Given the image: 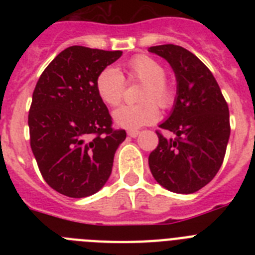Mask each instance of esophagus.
<instances>
[{
    "label": "esophagus",
    "instance_id": "34e87169",
    "mask_svg": "<svg viewBox=\"0 0 255 255\" xmlns=\"http://www.w3.org/2000/svg\"><path fill=\"white\" fill-rule=\"evenodd\" d=\"M139 134H140V131H138V130H130V131H128V135L131 136V138H136Z\"/></svg>",
    "mask_w": 255,
    "mask_h": 255
}]
</instances>
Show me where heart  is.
Segmentation results:
<instances>
[{
	"label": "heart",
	"mask_w": 255,
	"mask_h": 255,
	"mask_svg": "<svg viewBox=\"0 0 255 255\" xmlns=\"http://www.w3.org/2000/svg\"><path fill=\"white\" fill-rule=\"evenodd\" d=\"M126 75L129 82L143 84L138 105H126L114 112L116 125L125 129H139L157 121L158 107L168 108L175 102V89L164 78L166 70L158 60L148 55H136L126 62ZM97 93L106 105L116 107L125 96L126 82L123 73L114 66H107L98 74L96 80Z\"/></svg>",
	"instance_id": "heart-1"
}]
</instances>
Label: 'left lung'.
<instances>
[{"instance_id":"left-lung-1","label":"left lung","mask_w":255,"mask_h":255,"mask_svg":"<svg viewBox=\"0 0 255 255\" xmlns=\"http://www.w3.org/2000/svg\"><path fill=\"white\" fill-rule=\"evenodd\" d=\"M167 60L177 80L170 117L157 130L158 145L149 154V168L159 185L191 194L206 186L220 170L230 138L229 106L211 70L190 51L175 44L150 47Z\"/></svg>"}]
</instances>
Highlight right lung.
<instances>
[{"label":"right lung","mask_w":255,"mask_h":255,"mask_svg":"<svg viewBox=\"0 0 255 255\" xmlns=\"http://www.w3.org/2000/svg\"><path fill=\"white\" fill-rule=\"evenodd\" d=\"M121 51L73 46L44 69L33 92L28 124L30 147L44 181L60 194L85 198L111 175L126 131L97 93L96 80Z\"/></svg>","instance_id":"right-lung-1"}]
</instances>
